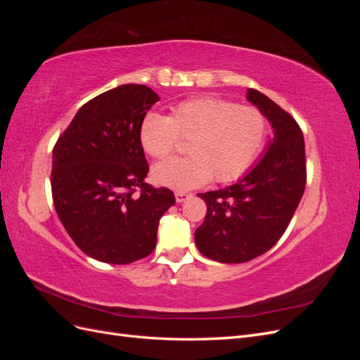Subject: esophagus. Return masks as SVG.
<instances>
[{
	"instance_id": "esophagus-1",
	"label": "esophagus",
	"mask_w": 360,
	"mask_h": 360,
	"mask_svg": "<svg viewBox=\"0 0 360 360\" xmlns=\"http://www.w3.org/2000/svg\"><path fill=\"white\" fill-rule=\"evenodd\" d=\"M189 197H191V193H188V192H181V191H177V192H176V200H177V202L186 201Z\"/></svg>"
}]
</instances>
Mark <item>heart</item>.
Segmentation results:
<instances>
[{"label": "heart", "mask_w": 360, "mask_h": 360, "mask_svg": "<svg viewBox=\"0 0 360 360\" xmlns=\"http://www.w3.org/2000/svg\"><path fill=\"white\" fill-rule=\"evenodd\" d=\"M267 134L269 120L257 106L200 96L177 103L169 117L147 114L139 138L156 159L168 158L180 139H189V156L160 162L153 168L156 183L189 191L212 177L217 183L240 177L259 155Z\"/></svg>", "instance_id": "obj_1"}]
</instances>
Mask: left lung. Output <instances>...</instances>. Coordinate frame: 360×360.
Returning a JSON list of instances; mask_svg holds the SVG:
<instances>
[{
	"label": "left lung",
	"instance_id": "1",
	"mask_svg": "<svg viewBox=\"0 0 360 360\" xmlns=\"http://www.w3.org/2000/svg\"><path fill=\"white\" fill-rule=\"evenodd\" d=\"M248 101L266 114L275 138L243 179L198 193L207 213L195 230V245L204 257L219 263H246L274 248L307 184L304 139L296 120L258 90L249 89Z\"/></svg>",
	"mask_w": 360,
	"mask_h": 360
}]
</instances>
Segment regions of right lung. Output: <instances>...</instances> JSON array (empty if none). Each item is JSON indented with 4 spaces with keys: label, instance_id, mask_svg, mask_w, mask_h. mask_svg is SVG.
Segmentation results:
<instances>
[{
    "label": "right lung",
    "instance_id": "right-lung-1",
    "mask_svg": "<svg viewBox=\"0 0 360 360\" xmlns=\"http://www.w3.org/2000/svg\"><path fill=\"white\" fill-rule=\"evenodd\" d=\"M159 96L126 84L84 103L52 150V200L84 254L129 264L153 252L162 214L176 202L146 183L141 124Z\"/></svg>",
    "mask_w": 360,
    "mask_h": 360
}]
</instances>
